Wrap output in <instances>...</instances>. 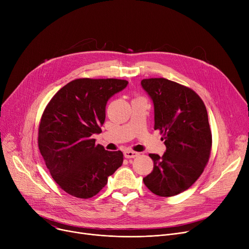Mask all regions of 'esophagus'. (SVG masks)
Returning <instances> with one entry per match:
<instances>
[{
	"label": "esophagus",
	"instance_id": "34e87169",
	"mask_svg": "<svg viewBox=\"0 0 249 249\" xmlns=\"http://www.w3.org/2000/svg\"><path fill=\"white\" fill-rule=\"evenodd\" d=\"M138 155H139L138 152H135V151H132V150H125L124 151V156L126 159H134Z\"/></svg>",
	"mask_w": 249,
	"mask_h": 249
}]
</instances>
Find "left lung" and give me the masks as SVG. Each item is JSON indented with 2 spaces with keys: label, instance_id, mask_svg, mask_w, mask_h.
<instances>
[{
  "label": "left lung",
  "instance_id": "1",
  "mask_svg": "<svg viewBox=\"0 0 249 249\" xmlns=\"http://www.w3.org/2000/svg\"><path fill=\"white\" fill-rule=\"evenodd\" d=\"M141 86L153 101L154 130H160L166 146L162 156L149 154L153 171L143 181L160 197H173L199 178L210 159L207 109L195 90L166 78H144Z\"/></svg>",
  "mask_w": 249,
  "mask_h": 249
}]
</instances>
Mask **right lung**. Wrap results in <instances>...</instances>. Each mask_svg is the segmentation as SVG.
Wrapping results in <instances>:
<instances>
[{"label": "right lung", "instance_id": "1", "mask_svg": "<svg viewBox=\"0 0 249 249\" xmlns=\"http://www.w3.org/2000/svg\"><path fill=\"white\" fill-rule=\"evenodd\" d=\"M118 78H76L52 97L38 128V147L56 184L89 199L123 163L122 151H108L91 137L101 133L108 100L125 89Z\"/></svg>", "mask_w": 249, "mask_h": 249}]
</instances>
